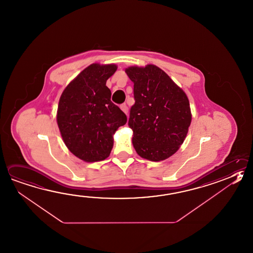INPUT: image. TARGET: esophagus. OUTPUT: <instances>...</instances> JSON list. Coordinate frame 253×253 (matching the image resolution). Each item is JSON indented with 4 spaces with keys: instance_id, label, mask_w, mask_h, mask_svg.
<instances>
[{
    "instance_id": "1",
    "label": "esophagus",
    "mask_w": 253,
    "mask_h": 253,
    "mask_svg": "<svg viewBox=\"0 0 253 253\" xmlns=\"http://www.w3.org/2000/svg\"><path fill=\"white\" fill-rule=\"evenodd\" d=\"M120 108L122 109V111L124 112V114H128V106L127 105H125V104H123V105H121V106H120Z\"/></svg>"
}]
</instances>
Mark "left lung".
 <instances>
[{"label": "left lung", "instance_id": "left-lung-1", "mask_svg": "<svg viewBox=\"0 0 253 253\" xmlns=\"http://www.w3.org/2000/svg\"><path fill=\"white\" fill-rule=\"evenodd\" d=\"M133 81L134 104L128 125L133 130L132 144L141 158L161 161L183 143L191 122L186 94L158 67H129Z\"/></svg>", "mask_w": 253, "mask_h": 253}]
</instances>
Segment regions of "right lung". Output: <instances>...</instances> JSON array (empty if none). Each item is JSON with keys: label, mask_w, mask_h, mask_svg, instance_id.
<instances>
[{"label": "right lung", "mask_w": 253, "mask_h": 253, "mask_svg": "<svg viewBox=\"0 0 253 253\" xmlns=\"http://www.w3.org/2000/svg\"><path fill=\"white\" fill-rule=\"evenodd\" d=\"M117 67L93 63L66 86L59 101L57 124L69 150L86 162L109 157L113 135L127 116L111 101L105 86Z\"/></svg>", "instance_id": "1"}]
</instances>
